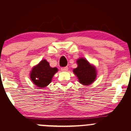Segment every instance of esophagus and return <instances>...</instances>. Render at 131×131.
<instances>
[{
  "mask_svg": "<svg viewBox=\"0 0 131 131\" xmlns=\"http://www.w3.org/2000/svg\"><path fill=\"white\" fill-rule=\"evenodd\" d=\"M68 67H62L61 68V70L62 71H64V72H65V71H67V70H68Z\"/></svg>",
  "mask_w": 131,
  "mask_h": 131,
  "instance_id": "1",
  "label": "esophagus"
}]
</instances>
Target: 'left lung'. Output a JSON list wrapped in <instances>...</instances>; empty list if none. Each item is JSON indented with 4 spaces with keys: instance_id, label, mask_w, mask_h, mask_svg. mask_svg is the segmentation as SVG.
I'll return each instance as SVG.
<instances>
[{
    "instance_id": "1",
    "label": "left lung",
    "mask_w": 131,
    "mask_h": 131,
    "mask_svg": "<svg viewBox=\"0 0 131 131\" xmlns=\"http://www.w3.org/2000/svg\"><path fill=\"white\" fill-rule=\"evenodd\" d=\"M78 67L74 69V72L78 78L79 82L84 85L91 84L96 77V69L90 65L86 59H79L77 61Z\"/></svg>"
}]
</instances>
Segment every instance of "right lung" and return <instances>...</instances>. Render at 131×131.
I'll return each instance as SVG.
<instances>
[{
  "label": "right lung",
  "instance_id": "add662e5",
  "mask_svg": "<svg viewBox=\"0 0 131 131\" xmlns=\"http://www.w3.org/2000/svg\"><path fill=\"white\" fill-rule=\"evenodd\" d=\"M57 72V68L50 67L48 62L44 59L33 68L30 78L35 85L44 88L50 83L52 77Z\"/></svg>",
  "mask_w": 131,
  "mask_h": 131
}]
</instances>
